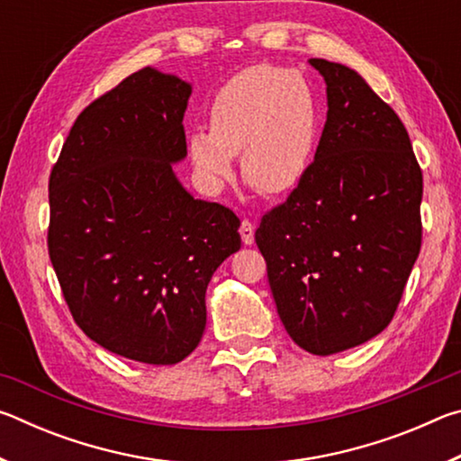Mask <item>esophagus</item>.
Returning a JSON list of instances; mask_svg holds the SVG:
<instances>
[{
  "instance_id": "34e87169",
  "label": "esophagus",
  "mask_w": 461,
  "mask_h": 461,
  "mask_svg": "<svg viewBox=\"0 0 461 461\" xmlns=\"http://www.w3.org/2000/svg\"><path fill=\"white\" fill-rule=\"evenodd\" d=\"M240 236H241V241H244L246 246H252L254 244V223L244 220L240 225Z\"/></svg>"
}]
</instances>
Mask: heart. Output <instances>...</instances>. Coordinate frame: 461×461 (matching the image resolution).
<instances>
[{"label":"heart","mask_w":461,"mask_h":461,"mask_svg":"<svg viewBox=\"0 0 461 461\" xmlns=\"http://www.w3.org/2000/svg\"><path fill=\"white\" fill-rule=\"evenodd\" d=\"M321 105L305 77L291 68L254 65L225 81L209 107V130L189 134V154L203 181L220 189L241 176L264 197L294 191L313 167Z\"/></svg>","instance_id":"heart-1"}]
</instances>
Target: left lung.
<instances>
[{"mask_svg":"<svg viewBox=\"0 0 461 461\" xmlns=\"http://www.w3.org/2000/svg\"><path fill=\"white\" fill-rule=\"evenodd\" d=\"M327 85L313 167L256 230L285 330L330 356L393 321L423 225V173L407 128L354 68L311 59Z\"/></svg>","mask_w":461,"mask_h":461,"instance_id":"1","label":"left lung"}]
</instances>
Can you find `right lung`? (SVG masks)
<instances>
[{
  "instance_id": "1",
  "label": "right lung",
  "mask_w": 461,
  "mask_h": 461,
  "mask_svg": "<svg viewBox=\"0 0 461 461\" xmlns=\"http://www.w3.org/2000/svg\"><path fill=\"white\" fill-rule=\"evenodd\" d=\"M191 85L146 67L83 109L49 181V256L75 323L128 360H185L240 220L175 176Z\"/></svg>"
}]
</instances>
